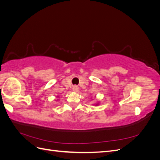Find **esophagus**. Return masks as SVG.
Masks as SVG:
<instances>
[{"label":"esophagus","instance_id":"esophagus-1","mask_svg":"<svg viewBox=\"0 0 160 160\" xmlns=\"http://www.w3.org/2000/svg\"><path fill=\"white\" fill-rule=\"evenodd\" d=\"M79 89V88L77 85L73 86V88H72V90H73V91H75V92H78Z\"/></svg>","mask_w":160,"mask_h":160}]
</instances>
